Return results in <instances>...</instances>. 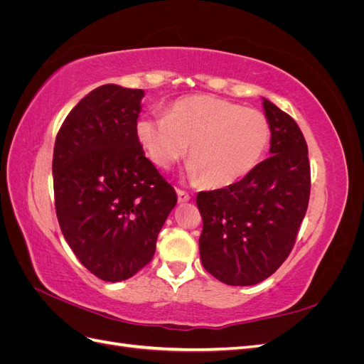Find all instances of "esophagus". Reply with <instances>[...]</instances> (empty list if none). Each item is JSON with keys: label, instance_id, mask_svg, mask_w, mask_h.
Listing matches in <instances>:
<instances>
[{"label": "esophagus", "instance_id": "34e87169", "mask_svg": "<svg viewBox=\"0 0 364 364\" xmlns=\"http://www.w3.org/2000/svg\"><path fill=\"white\" fill-rule=\"evenodd\" d=\"M191 199V196L186 193L185 190H178V202L179 203H185V202H188Z\"/></svg>", "mask_w": 364, "mask_h": 364}]
</instances>
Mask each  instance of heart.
<instances>
[{
	"label": "heart",
	"mask_w": 364,
	"mask_h": 364,
	"mask_svg": "<svg viewBox=\"0 0 364 364\" xmlns=\"http://www.w3.org/2000/svg\"><path fill=\"white\" fill-rule=\"evenodd\" d=\"M135 134L161 170L171 168L190 146L188 174L209 188L243 179L261 162L272 139L269 118L258 109L211 95L181 98L165 117H141Z\"/></svg>",
	"instance_id": "1"
}]
</instances>
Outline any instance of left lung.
<instances>
[{
	"label": "left lung",
	"instance_id": "left-lung-1",
	"mask_svg": "<svg viewBox=\"0 0 364 364\" xmlns=\"http://www.w3.org/2000/svg\"><path fill=\"white\" fill-rule=\"evenodd\" d=\"M270 156L240 182L197 194L203 267L228 285H253L287 259L310 200L308 147L296 121L264 98Z\"/></svg>",
	"mask_w": 364,
	"mask_h": 364
}]
</instances>
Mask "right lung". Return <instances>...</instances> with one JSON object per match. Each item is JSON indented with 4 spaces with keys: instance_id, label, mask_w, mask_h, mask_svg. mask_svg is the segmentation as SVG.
Wrapping results in <instances>:
<instances>
[{
    "instance_id": "obj_1",
    "label": "right lung",
    "mask_w": 364,
    "mask_h": 364,
    "mask_svg": "<svg viewBox=\"0 0 364 364\" xmlns=\"http://www.w3.org/2000/svg\"><path fill=\"white\" fill-rule=\"evenodd\" d=\"M142 90L103 85L74 106L53 153L62 234L97 278L118 282L147 266L178 202L136 139Z\"/></svg>"
}]
</instances>
